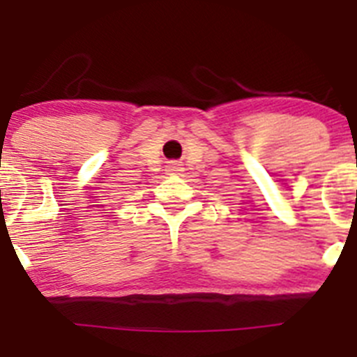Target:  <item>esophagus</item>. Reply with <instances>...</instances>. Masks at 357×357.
Here are the masks:
<instances>
[{
	"label": "esophagus",
	"instance_id": "obj_1",
	"mask_svg": "<svg viewBox=\"0 0 357 357\" xmlns=\"http://www.w3.org/2000/svg\"><path fill=\"white\" fill-rule=\"evenodd\" d=\"M167 171H169V172H176V171H179V163L171 162V163H169V169H167Z\"/></svg>",
	"mask_w": 357,
	"mask_h": 357
}]
</instances>
